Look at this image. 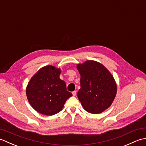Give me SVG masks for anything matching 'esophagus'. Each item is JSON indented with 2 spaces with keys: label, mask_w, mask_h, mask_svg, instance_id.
<instances>
[{
  "label": "esophagus",
  "mask_w": 146,
  "mask_h": 146,
  "mask_svg": "<svg viewBox=\"0 0 146 146\" xmlns=\"http://www.w3.org/2000/svg\"><path fill=\"white\" fill-rule=\"evenodd\" d=\"M72 94H73V96H75L76 95V91H73V92H72Z\"/></svg>",
  "instance_id": "esophagus-1"
}]
</instances>
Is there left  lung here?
<instances>
[{
	"label": "left lung",
	"instance_id": "1",
	"mask_svg": "<svg viewBox=\"0 0 146 146\" xmlns=\"http://www.w3.org/2000/svg\"><path fill=\"white\" fill-rule=\"evenodd\" d=\"M80 86L77 93L83 108L89 113H100L109 107L117 94V85L111 74L104 65L86 61L77 65Z\"/></svg>",
	"mask_w": 146,
	"mask_h": 146
}]
</instances>
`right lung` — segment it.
<instances>
[{"label": "right lung", "mask_w": 146, "mask_h": 146, "mask_svg": "<svg viewBox=\"0 0 146 146\" xmlns=\"http://www.w3.org/2000/svg\"><path fill=\"white\" fill-rule=\"evenodd\" d=\"M60 69L49 65L41 68L29 82L27 98L39 113L46 115L58 113L72 96L67 91L66 83L60 78Z\"/></svg>", "instance_id": "add662e5"}]
</instances>
